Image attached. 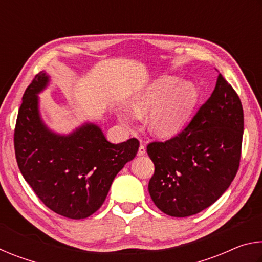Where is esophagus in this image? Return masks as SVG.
Returning a JSON list of instances; mask_svg holds the SVG:
<instances>
[{
    "mask_svg": "<svg viewBox=\"0 0 262 262\" xmlns=\"http://www.w3.org/2000/svg\"><path fill=\"white\" fill-rule=\"evenodd\" d=\"M145 152H147V149H145V145L141 144L140 148H139V151H137V155H139V156H143V155H145Z\"/></svg>",
    "mask_w": 262,
    "mask_h": 262,
    "instance_id": "esophagus-1",
    "label": "esophagus"
}]
</instances>
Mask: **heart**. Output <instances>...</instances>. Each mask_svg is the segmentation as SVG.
Masks as SVG:
<instances>
[{
  "mask_svg": "<svg viewBox=\"0 0 262 262\" xmlns=\"http://www.w3.org/2000/svg\"><path fill=\"white\" fill-rule=\"evenodd\" d=\"M195 84L163 75L137 90L132 96L130 106H120L118 118L127 126H134L140 115L150 114L148 128L152 135L170 139L184 129L198 104Z\"/></svg>",
  "mask_w": 262,
  "mask_h": 262,
  "instance_id": "heart-1",
  "label": "heart"
}]
</instances>
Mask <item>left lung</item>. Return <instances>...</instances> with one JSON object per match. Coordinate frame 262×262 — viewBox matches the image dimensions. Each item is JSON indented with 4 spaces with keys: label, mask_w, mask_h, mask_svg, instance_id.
<instances>
[{
    "label": "left lung",
    "mask_w": 262,
    "mask_h": 262,
    "mask_svg": "<svg viewBox=\"0 0 262 262\" xmlns=\"http://www.w3.org/2000/svg\"><path fill=\"white\" fill-rule=\"evenodd\" d=\"M243 133L241 99L220 74L209 99L180 134L148 144L155 164L148 188L158 209L187 217L219 200L237 174Z\"/></svg>",
    "instance_id": "obj_1"
}]
</instances>
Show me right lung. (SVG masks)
Returning <instances> with one entry per match:
<instances>
[{
  "instance_id": "obj_1",
  "label": "right lung",
  "mask_w": 262,
  "mask_h": 262,
  "mask_svg": "<svg viewBox=\"0 0 262 262\" xmlns=\"http://www.w3.org/2000/svg\"><path fill=\"white\" fill-rule=\"evenodd\" d=\"M48 84L50 75L41 72L24 92L14 136L17 164L46 207L68 219H86L103 205L115 176L134 159L140 143L136 139L111 143L94 122L67 135L51 130L38 97Z\"/></svg>"
}]
</instances>
